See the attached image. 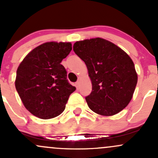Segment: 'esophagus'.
I'll return each instance as SVG.
<instances>
[{"instance_id":"34e87169","label":"esophagus","mask_w":158,"mask_h":158,"mask_svg":"<svg viewBox=\"0 0 158 158\" xmlns=\"http://www.w3.org/2000/svg\"><path fill=\"white\" fill-rule=\"evenodd\" d=\"M75 85H76V87L77 88V89H79V82H76V84H75Z\"/></svg>"}]
</instances>
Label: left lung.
<instances>
[{
  "label": "left lung",
  "instance_id": "left-lung-1",
  "mask_svg": "<svg viewBox=\"0 0 158 158\" xmlns=\"http://www.w3.org/2000/svg\"><path fill=\"white\" fill-rule=\"evenodd\" d=\"M74 52L84 61L92 84L85 100L103 116H113L130 102L138 81L135 65L125 51L101 38L76 41Z\"/></svg>",
  "mask_w": 158,
  "mask_h": 158
}]
</instances>
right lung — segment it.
<instances>
[{"instance_id": "right-lung-1", "label": "right lung", "mask_w": 158, "mask_h": 158, "mask_svg": "<svg viewBox=\"0 0 158 158\" xmlns=\"http://www.w3.org/2000/svg\"><path fill=\"white\" fill-rule=\"evenodd\" d=\"M71 50L70 42H46L33 49L19 64L16 89L25 107L35 117L48 119L59 116L76 90L60 64Z\"/></svg>"}]
</instances>
